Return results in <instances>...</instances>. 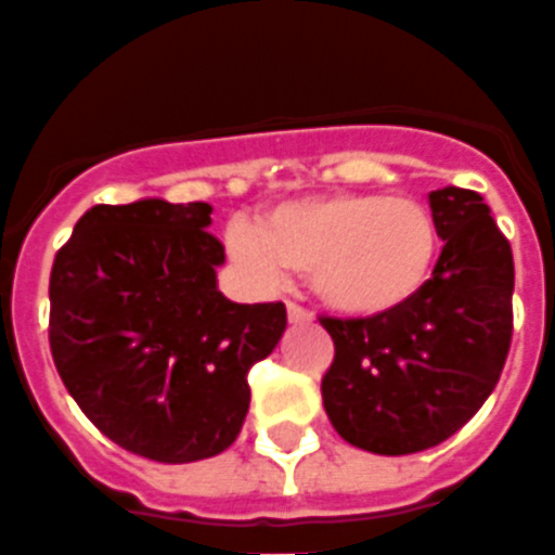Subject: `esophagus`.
<instances>
[{"label": "esophagus", "instance_id": "1", "mask_svg": "<svg viewBox=\"0 0 555 555\" xmlns=\"http://www.w3.org/2000/svg\"><path fill=\"white\" fill-rule=\"evenodd\" d=\"M288 321L291 324H309V321H312V312L302 309L300 302H288Z\"/></svg>", "mask_w": 555, "mask_h": 555}]
</instances>
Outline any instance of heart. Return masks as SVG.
Wrapping results in <instances>:
<instances>
[{
  "instance_id": "heart-1",
  "label": "heart",
  "mask_w": 555,
  "mask_h": 555,
  "mask_svg": "<svg viewBox=\"0 0 555 555\" xmlns=\"http://www.w3.org/2000/svg\"><path fill=\"white\" fill-rule=\"evenodd\" d=\"M231 255L253 273H306L314 294L341 314L401 309L428 285L442 246L425 202L384 193H333L270 207L258 225L234 222Z\"/></svg>"
}]
</instances>
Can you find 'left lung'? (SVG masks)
<instances>
[{
	"mask_svg": "<svg viewBox=\"0 0 555 555\" xmlns=\"http://www.w3.org/2000/svg\"><path fill=\"white\" fill-rule=\"evenodd\" d=\"M428 198L446 241L428 285L389 314L321 318L336 345L321 380L326 416L374 454L449 440L488 401L512 348V243L473 190Z\"/></svg>",
	"mask_w": 555,
	"mask_h": 555,
	"instance_id": "1",
	"label": "left lung"
}]
</instances>
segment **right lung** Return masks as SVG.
I'll list each match as a JSON object with an SVG mask.
<instances>
[{
	"instance_id": "obj_1",
	"label": "right lung",
	"mask_w": 555,
	"mask_h": 555,
	"mask_svg": "<svg viewBox=\"0 0 555 555\" xmlns=\"http://www.w3.org/2000/svg\"><path fill=\"white\" fill-rule=\"evenodd\" d=\"M205 202L94 205L55 253L50 350L79 410L159 464L225 452L249 410L246 374L285 333V302L217 291L222 243Z\"/></svg>"
}]
</instances>
